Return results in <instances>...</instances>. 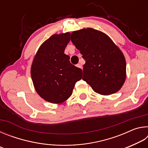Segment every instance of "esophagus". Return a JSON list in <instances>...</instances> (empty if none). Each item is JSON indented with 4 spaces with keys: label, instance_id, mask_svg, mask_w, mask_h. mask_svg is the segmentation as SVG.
I'll use <instances>...</instances> for the list:
<instances>
[{
    "label": "esophagus",
    "instance_id": "34e87169",
    "mask_svg": "<svg viewBox=\"0 0 148 148\" xmlns=\"http://www.w3.org/2000/svg\"><path fill=\"white\" fill-rule=\"evenodd\" d=\"M76 66H77V67H78V68L82 69V68H83V67H82V65L81 64H80V63L77 64H76Z\"/></svg>",
    "mask_w": 148,
    "mask_h": 148
}]
</instances>
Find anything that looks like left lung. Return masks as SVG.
<instances>
[{"label":"left lung","mask_w":148,"mask_h":148,"mask_svg":"<svg viewBox=\"0 0 148 148\" xmlns=\"http://www.w3.org/2000/svg\"><path fill=\"white\" fill-rule=\"evenodd\" d=\"M71 42L86 61L82 79L94 91L109 95L121 88L126 78V62L109 36L87 28L72 32Z\"/></svg>","instance_id":"obj_1"}]
</instances>
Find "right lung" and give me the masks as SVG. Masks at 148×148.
<instances>
[{
    "instance_id": "obj_1",
    "label": "right lung",
    "mask_w": 148,
    "mask_h": 148,
    "mask_svg": "<svg viewBox=\"0 0 148 148\" xmlns=\"http://www.w3.org/2000/svg\"><path fill=\"white\" fill-rule=\"evenodd\" d=\"M69 32L54 34L40 47L31 66L34 88L42 99L51 103H62L68 99L82 70L70 62L64 53L70 42Z\"/></svg>"
}]
</instances>
